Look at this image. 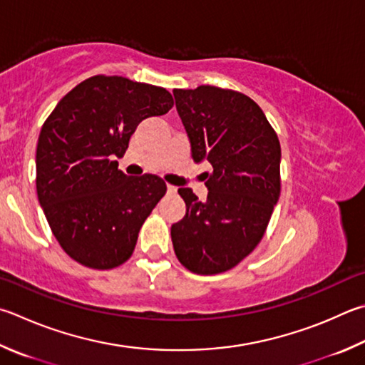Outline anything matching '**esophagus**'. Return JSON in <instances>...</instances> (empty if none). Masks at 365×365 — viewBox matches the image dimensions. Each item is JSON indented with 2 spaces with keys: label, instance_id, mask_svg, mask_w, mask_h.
Listing matches in <instances>:
<instances>
[{
  "label": "esophagus",
  "instance_id": "esophagus-1",
  "mask_svg": "<svg viewBox=\"0 0 365 365\" xmlns=\"http://www.w3.org/2000/svg\"><path fill=\"white\" fill-rule=\"evenodd\" d=\"M168 193H170V195L177 193V187H174V185H168Z\"/></svg>",
  "mask_w": 365,
  "mask_h": 365
}]
</instances>
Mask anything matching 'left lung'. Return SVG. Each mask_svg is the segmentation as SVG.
<instances>
[{"mask_svg": "<svg viewBox=\"0 0 365 365\" xmlns=\"http://www.w3.org/2000/svg\"><path fill=\"white\" fill-rule=\"evenodd\" d=\"M193 160L209 161L207 200L178 188L187 214L172 225L175 255L196 274H218L244 260L267 231L281 193V145L262 108L233 89H174Z\"/></svg>", "mask_w": 365, "mask_h": 365, "instance_id": "1", "label": "left lung"}]
</instances>
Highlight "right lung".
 <instances>
[{"label": "right lung", "mask_w": 365, "mask_h": 365, "mask_svg": "<svg viewBox=\"0 0 365 365\" xmlns=\"http://www.w3.org/2000/svg\"><path fill=\"white\" fill-rule=\"evenodd\" d=\"M174 107L164 88L96 75L65 96L46 119L36 147V193L52 235L83 267L128 262L138 231L165 195L161 177L118 169L138 123Z\"/></svg>", "instance_id": "obj_1"}]
</instances>
